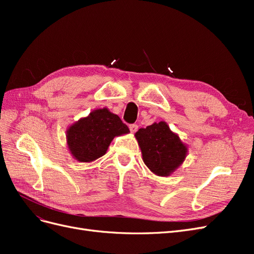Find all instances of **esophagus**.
I'll use <instances>...</instances> for the list:
<instances>
[{"label": "esophagus", "mask_w": 254, "mask_h": 254, "mask_svg": "<svg viewBox=\"0 0 254 254\" xmlns=\"http://www.w3.org/2000/svg\"><path fill=\"white\" fill-rule=\"evenodd\" d=\"M129 129H130V131H131L132 133H134L136 130H137V125L136 124H131L129 126Z\"/></svg>", "instance_id": "1"}]
</instances>
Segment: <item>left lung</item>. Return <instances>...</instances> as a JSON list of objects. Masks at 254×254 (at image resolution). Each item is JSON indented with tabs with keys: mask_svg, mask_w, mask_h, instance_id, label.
<instances>
[{
	"mask_svg": "<svg viewBox=\"0 0 254 254\" xmlns=\"http://www.w3.org/2000/svg\"><path fill=\"white\" fill-rule=\"evenodd\" d=\"M145 165L157 176H171L186 160L188 145L173 132L166 122L153 123L134 134Z\"/></svg>",
	"mask_w": 254,
	"mask_h": 254,
	"instance_id": "8db88e82",
	"label": "left lung"
}]
</instances>
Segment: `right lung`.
<instances>
[{"label": "right lung", "instance_id": "obj_1", "mask_svg": "<svg viewBox=\"0 0 254 254\" xmlns=\"http://www.w3.org/2000/svg\"><path fill=\"white\" fill-rule=\"evenodd\" d=\"M119 115L107 108L96 109L66 130V145L74 159L82 163L103 157L115 136L129 133Z\"/></svg>", "mask_w": 254, "mask_h": 254}]
</instances>
